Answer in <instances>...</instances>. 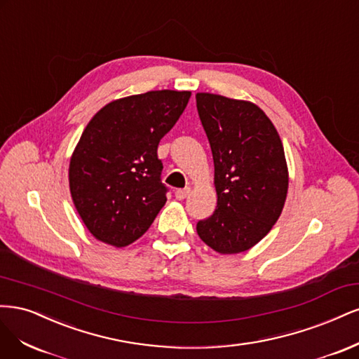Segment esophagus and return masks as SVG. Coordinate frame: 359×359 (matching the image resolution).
Listing matches in <instances>:
<instances>
[{
    "label": "esophagus",
    "mask_w": 359,
    "mask_h": 359,
    "mask_svg": "<svg viewBox=\"0 0 359 359\" xmlns=\"http://www.w3.org/2000/svg\"><path fill=\"white\" fill-rule=\"evenodd\" d=\"M189 188H183V189H177L176 191V198L179 200V201H182V200H184V198H188V195H189Z\"/></svg>",
    "instance_id": "obj_1"
}]
</instances>
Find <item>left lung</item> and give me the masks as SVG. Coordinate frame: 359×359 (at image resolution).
Instances as JSON below:
<instances>
[{
	"label": "left lung",
	"mask_w": 359,
	"mask_h": 359,
	"mask_svg": "<svg viewBox=\"0 0 359 359\" xmlns=\"http://www.w3.org/2000/svg\"><path fill=\"white\" fill-rule=\"evenodd\" d=\"M209 138L217 205L196 224L200 238L219 253L255 246L279 219L287 194L283 146L271 121L255 104L196 94Z\"/></svg>",
	"instance_id": "left-lung-1"
}]
</instances>
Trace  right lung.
<instances>
[{"label": "right lung", "mask_w": 359, "mask_h": 359, "mask_svg": "<svg viewBox=\"0 0 359 359\" xmlns=\"http://www.w3.org/2000/svg\"><path fill=\"white\" fill-rule=\"evenodd\" d=\"M188 90H150L102 107L70 161V191L90 234L123 248L142 237L167 201L158 144L189 101Z\"/></svg>", "instance_id": "right-lung-1"}]
</instances>
